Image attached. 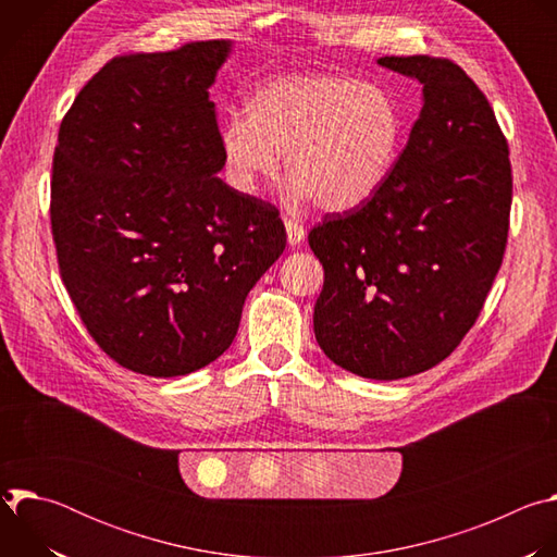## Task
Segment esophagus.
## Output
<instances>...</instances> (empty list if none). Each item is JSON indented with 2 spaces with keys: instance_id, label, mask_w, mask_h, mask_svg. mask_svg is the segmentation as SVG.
Returning <instances> with one entry per match:
<instances>
[{
  "instance_id": "esophagus-1",
  "label": "esophagus",
  "mask_w": 557,
  "mask_h": 557,
  "mask_svg": "<svg viewBox=\"0 0 557 557\" xmlns=\"http://www.w3.org/2000/svg\"><path fill=\"white\" fill-rule=\"evenodd\" d=\"M284 226H286V237H288V245L290 247H297V245H301L304 243V237H306V231H304V226L299 224V222H295V220H284Z\"/></svg>"
}]
</instances>
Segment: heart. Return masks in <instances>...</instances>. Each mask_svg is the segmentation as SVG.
Instances as JSON below:
<instances>
[{
    "label": "heart",
    "mask_w": 557,
    "mask_h": 557,
    "mask_svg": "<svg viewBox=\"0 0 557 557\" xmlns=\"http://www.w3.org/2000/svg\"><path fill=\"white\" fill-rule=\"evenodd\" d=\"M404 140L394 97L352 76L288 74L256 88L245 119L228 116L218 147L228 185L253 196L282 165L293 202L346 213L368 202L389 176Z\"/></svg>",
    "instance_id": "obj_1"
}]
</instances>
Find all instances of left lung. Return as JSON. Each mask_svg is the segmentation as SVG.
Here are the masks:
<instances>
[{
    "mask_svg": "<svg viewBox=\"0 0 557 557\" xmlns=\"http://www.w3.org/2000/svg\"><path fill=\"white\" fill-rule=\"evenodd\" d=\"M423 86V108L381 189L308 233L324 267L312 326L324 355L363 379L441 363L481 314L503 264L511 165L494 110L447 59L381 57Z\"/></svg>",
    "mask_w": 557,
    "mask_h": 557,
    "instance_id": "left-lung-1",
    "label": "left lung"
}]
</instances>
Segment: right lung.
I'll return each instance as SVG.
<instances>
[{
	"label": "right lung",
	"instance_id": "right-lung-1",
	"mask_svg": "<svg viewBox=\"0 0 557 557\" xmlns=\"http://www.w3.org/2000/svg\"><path fill=\"white\" fill-rule=\"evenodd\" d=\"M233 41L116 57L59 129L50 220L74 308L119 366L183 376L235 339L286 247L275 207L218 174L209 88Z\"/></svg>",
	"mask_w": 557,
	"mask_h": 557
}]
</instances>
